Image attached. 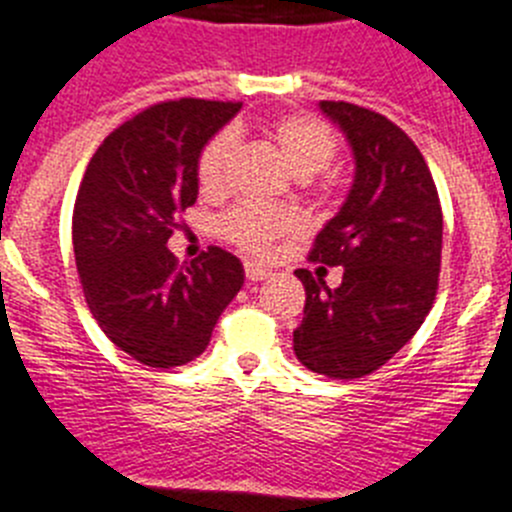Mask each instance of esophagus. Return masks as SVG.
<instances>
[{
	"label": "esophagus",
	"instance_id": "1",
	"mask_svg": "<svg viewBox=\"0 0 512 512\" xmlns=\"http://www.w3.org/2000/svg\"><path fill=\"white\" fill-rule=\"evenodd\" d=\"M245 275L250 283H257V280H265L273 275V270L265 265H260V262H245Z\"/></svg>",
	"mask_w": 512,
	"mask_h": 512
}]
</instances>
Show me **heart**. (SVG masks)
Instances as JSON below:
<instances>
[{
    "instance_id": "b5f03b06",
    "label": "heart",
    "mask_w": 512,
    "mask_h": 512,
    "mask_svg": "<svg viewBox=\"0 0 512 512\" xmlns=\"http://www.w3.org/2000/svg\"><path fill=\"white\" fill-rule=\"evenodd\" d=\"M267 135L275 142L285 165L298 178L316 176L334 160L336 140L329 127L321 124L319 119L303 117V114L280 117L270 124ZM234 145H237L234 132L224 130L211 137L201 150L196 173H199V186L206 193H219L227 183ZM296 229L298 216L288 209H275V206L239 204L219 219V234L227 242L237 245L239 250L247 252H265L275 239L296 232Z\"/></svg>"
}]
</instances>
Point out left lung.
Masks as SVG:
<instances>
[{
	"instance_id": "1",
	"label": "left lung",
	"mask_w": 512,
	"mask_h": 512,
	"mask_svg": "<svg viewBox=\"0 0 512 512\" xmlns=\"http://www.w3.org/2000/svg\"><path fill=\"white\" fill-rule=\"evenodd\" d=\"M319 109L352 147L354 181L308 257L344 275L329 288L296 270L306 306L293 352L311 372L354 380L411 342L434 306L444 219L431 170L398 124L347 101Z\"/></svg>"
}]
</instances>
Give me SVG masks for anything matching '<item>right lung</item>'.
<instances>
[{
    "label": "right lung",
    "instance_id": "1",
    "mask_svg": "<svg viewBox=\"0 0 512 512\" xmlns=\"http://www.w3.org/2000/svg\"><path fill=\"white\" fill-rule=\"evenodd\" d=\"M239 101H160L101 142L78 186L73 252L89 311L122 352L170 370L199 357L245 267L209 247L178 267L168 239L199 199V155Z\"/></svg>",
    "mask_w": 512,
    "mask_h": 512
}]
</instances>
